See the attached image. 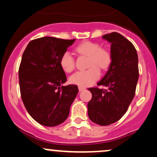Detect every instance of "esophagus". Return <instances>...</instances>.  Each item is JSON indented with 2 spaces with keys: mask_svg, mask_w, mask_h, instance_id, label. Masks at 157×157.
<instances>
[{
  "mask_svg": "<svg viewBox=\"0 0 157 157\" xmlns=\"http://www.w3.org/2000/svg\"><path fill=\"white\" fill-rule=\"evenodd\" d=\"M78 89H79V91H82L86 89V88L83 87V86H79Z\"/></svg>",
  "mask_w": 157,
  "mask_h": 157,
  "instance_id": "34e87169",
  "label": "esophagus"
}]
</instances>
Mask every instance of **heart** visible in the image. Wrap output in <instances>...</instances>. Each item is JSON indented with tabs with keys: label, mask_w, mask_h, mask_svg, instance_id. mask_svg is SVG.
Segmentation results:
<instances>
[{
	"label": "heart",
	"mask_w": 157,
	"mask_h": 157,
	"mask_svg": "<svg viewBox=\"0 0 157 157\" xmlns=\"http://www.w3.org/2000/svg\"><path fill=\"white\" fill-rule=\"evenodd\" d=\"M78 54L88 56V66L90 67L85 71H79L71 75L69 78L71 83L80 86H88L97 81L100 76L98 68L104 70L109 66L111 61V53L105 48H101L97 43L85 41L75 48ZM60 66L66 73H70L75 69V60L71 53L66 52L60 57Z\"/></svg>",
	"instance_id": "heart-1"
}]
</instances>
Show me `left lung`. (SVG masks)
I'll use <instances>...</instances> for the list:
<instances>
[{
    "label": "left lung",
    "mask_w": 157,
    "mask_h": 157,
    "mask_svg": "<svg viewBox=\"0 0 157 157\" xmlns=\"http://www.w3.org/2000/svg\"><path fill=\"white\" fill-rule=\"evenodd\" d=\"M102 38L111 44V62L97 86L89 88L92 98L88 103L89 117L100 125H109L120 120L134 99L139 78L138 55L132 43L117 32Z\"/></svg>",
    "instance_id": "8db88e82"
}]
</instances>
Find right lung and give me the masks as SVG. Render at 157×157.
Returning a JSON list of instances; mask_svg holds the SVG:
<instances>
[{
  "label": "right lung",
  "instance_id": "add662e5",
  "mask_svg": "<svg viewBox=\"0 0 157 157\" xmlns=\"http://www.w3.org/2000/svg\"><path fill=\"white\" fill-rule=\"evenodd\" d=\"M75 41L40 37L30 41L23 52L18 71L21 98L30 116L40 125L63 123L78 93L76 85L62 86L66 76L60 63Z\"/></svg>",
  "mask_w": 157,
  "mask_h": 157
}]
</instances>
